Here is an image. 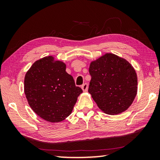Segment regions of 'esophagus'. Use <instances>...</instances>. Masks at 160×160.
I'll use <instances>...</instances> for the list:
<instances>
[{
	"instance_id": "34e87169",
	"label": "esophagus",
	"mask_w": 160,
	"mask_h": 160,
	"mask_svg": "<svg viewBox=\"0 0 160 160\" xmlns=\"http://www.w3.org/2000/svg\"><path fill=\"white\" fill-rule=\"evenodd\" d=\"M81 88H82V89L83 91H87L88 90V84L87 83H84V84H82V87H81Z\"/></svg>"
}]
</instances>
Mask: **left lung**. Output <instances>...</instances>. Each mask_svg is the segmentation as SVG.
I'll return each instance as SVG.
<instances>
[{
    "label": "left lung",
    "mask_w": 160,
    "mask_h": 160,
    "mask_svg": "<svg viewBox=\"0 0 160 160\" xmlns=\"http://www.w3.org/2000/svg\"><path fill=\"white\" fill-rule=\"evenodd\" d=\"M89 93L104 113L117 115L127 110L138 92L135 70L127 60L107 53L90 63Z\"/></svg>",
    "instance_id": "obj_1"
}]
</instances>
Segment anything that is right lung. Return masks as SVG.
Returning <instances> with one entry per match:
<instances>
[{
    "label": "right lung",
    "instance_id": "obj_1",
    "mask_svg": "<svg viewBox=\"0 0 160 160\" xmlns=\"http://www.w3.org/2000/svg\"><path fill=\"white\" fill-rule=\"evenodd\" d=\"M24 91L32 109L43 120L54 123L69 116L82 93L66 72L65 63L52 56L36 60L27 71Z\"/></svg>",
    "mask_w": 160,
    "mask_h": 160
}]
</instances>
